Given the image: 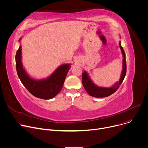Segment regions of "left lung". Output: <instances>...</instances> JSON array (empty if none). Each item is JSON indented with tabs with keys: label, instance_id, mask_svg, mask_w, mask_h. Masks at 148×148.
Masks as SVG:
<instances>
[{
	"label": "left lung",
	"instance_id": "1",
	"mask_svg": "<svg viewBox=\"0 0 148 148\" xmlns=\"http://www.w3.org/2000/svg\"><path fill=\"white\" fill-rule=\"evenodd\" d=\"M119 45L121 50V52L123 56V70L121 75V77L119 82H116L111 87H98L90 80V77H88L87 73L86 71L82 74V83L83 87L87 93L95 97H105L109 96L115 92L118 88L120 87V86L123 83L124 77L126 74V61H125V54L124 51V49L121 45V42H120Z\"/></svg>",
	"mask_w": 148,
	"mask_h": 148
}]
</instances>
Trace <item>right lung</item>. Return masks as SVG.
I'll use <instances>...</instances> for the list:
<instances>
[{
    "mask_svg": "<svg viewBox=\"0 0 148 148\" xmlns=\"http://www.w3.org/2000/svg\"><path fill=\"white\" fill-rule=\"evenodd\" d=\"M21 40V38L19 41ZM16 68L18 77L28 92L36 97L50 99L56 96L63 86L70 64L59 66L49 77L40 80L32 78L25 72L21 62V46L16 51L15 56Z\"/></svg>",
    "mask_w": 148,
    "mask_h": 148,
    "instance_id": "1",
    "label": "right lung"
}]
</instances>
